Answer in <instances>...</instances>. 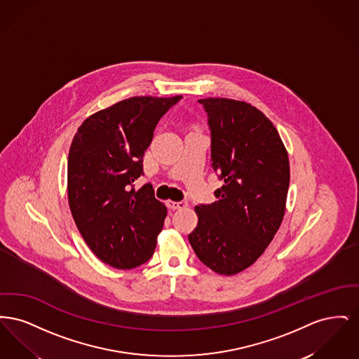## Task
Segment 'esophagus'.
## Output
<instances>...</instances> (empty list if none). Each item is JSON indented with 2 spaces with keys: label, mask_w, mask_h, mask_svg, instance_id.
Listing matches in <instances>:
<instances>
[{
  "label": "esophagus",
  "mask_w": 359,
  "mask_h": 359,
  "mask_svg": "<svg viewBox=\"0 0 359 359\" xmlns=\"http://www.w3.org/2000/svg\"><path fill=\"white\" fill-rule=\"evenodd\" d=\"M167 207L171 208V210H180V208H184L187 207V202L182 201V202H173V201H168L167 202Z\"/></svg>",
  "instance_id": "esophagus-1"
}]
</instances>
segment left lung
I'll return each instance as SVG.
<instances>
[{
	"label": "left lung",
	"instance_id": "8db88e82",
	"mask_svg": "<svg viewBox=\"0 0 359 359\" xmlns=\"http://www.w3.org/2000/svg\"><path fill=\"white\" fill-rule=\"evenodd\" d=\"M211 135V167L222 180L218 201L195 207L188 236L198 258L231 276L255 264L285 212L290 160L273 123L258 109L227 98L199 100Z\"/></svg>",
	"mask_w": 359,
	"mask_h": 359
}]
</instances>
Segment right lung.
Instances as JSON below:
<instances>
[{
  "mask_svg": "<svg viewBox=\"0 0 359 359\" xmlns=\"http://www.w3.org/2000/svg\"><path fill=\"white\" fill-rule=\"evenodd\" d=\"M183 97H133L90 116L71 142L69 203L78 230L104 264L133 269L156 248L167 208L135 180L157 122Z\"/></svg>",
  "mask_w": 359,
  "mask_h": 359,
  "instance_id": "right-lung-1",
  "label": "right lung"
}]
</instances>
